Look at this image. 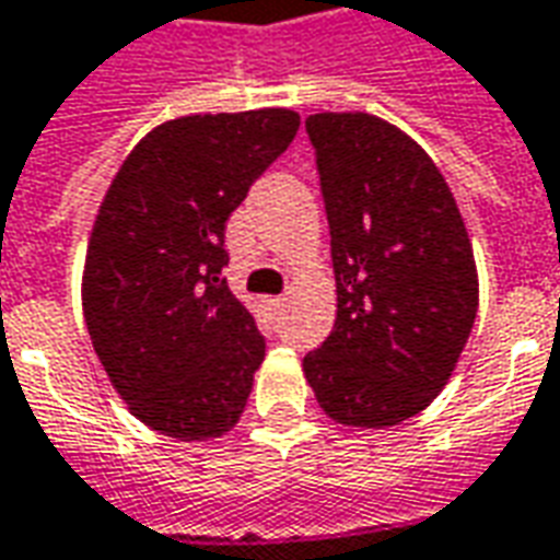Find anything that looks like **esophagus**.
<instances>
[{
	"label": "esophagus",
	"mask_w": 560,
	"mask_h": 560,
	"mask_svg": "<svg viewBox=\"0 0 560 560\" xmlns=\"http://www.w3.org/2000/svg\"><path fill=\"white\" fill-rule=\"evenodd\" d=\"M284 300H288V296H269V300H266V306H269L272 312H279L281 306H284Z\"/></svg>",
	"instance_id": "esophagus-1"
}]
</instances>
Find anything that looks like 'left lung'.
Returning <instances> with one entry per match:
<instances>
[{"label": "left lung", "mask_w": 560, "mask_h": 560, "mask_svg": "<svg viewBox=\"0 0 560 560\" xmlns=\"http://www.w3.org/2000/svg\"><path fill=\"white\" fill-rule=\"evenodd\" d=\"M330 226L337 322L303 359L330 420L405 423L444 389L478 312L469 232L435 162L368 113L306 119Z\"/></svg>", "instance_id": "8db88e82"}]
</instances>
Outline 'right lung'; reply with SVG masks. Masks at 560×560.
I'll use <instances>...</instances> for the list:
<instances>
[{
    "instance_id": "right-lung-1",
    "label": "right lung",
    "mask_w": 560,
    "mask_h": 560,
    "mask_svg": "<svg viewBox=\"0 0 560 560\" xmlns=\"http://www.w3.org/2000/svg\"><path fill=\"white\" fill-rule=\"evenodd\" d=\"M296 128L294 109L165 121L106 189L85 257V325L128 410L162 435L217 439L248 405L266 340L223 279V238Z\"/></svg>"
}]
</instances>
